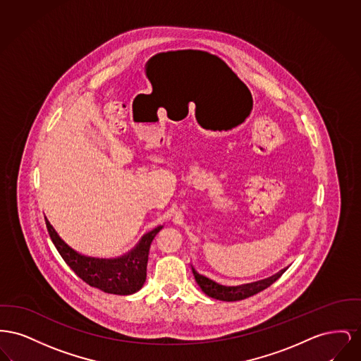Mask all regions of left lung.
Instances as JSON below:
<instances>
[{
	"instance_id": "1",
	"label": "left lung",
	"mask_w": 361,
	"mask_h": 361,
	"mask_svg": "<svg viewBox=\"0 0 361 361\" xmlns=\"http://www.w3.org/2000/svg\"><path fill=\"white\" fill-rule=\"evenodd\" d=\"M194 279L197 281V284L200 285V288L213 299L217 300H223V302H238V300H243L250 296H254L259 292H262L267 286L273 284L276 280H279L281 277V274L284 273V270H281L280 273L257 281V283H250V284L239 285V286H227V285H221L217 281H214L213 279H209L208 276H204L201 273H198L195 270L194 266H191Z\"/></svg>"
}]
</instances>
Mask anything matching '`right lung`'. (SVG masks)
<instances>
[{
	"label": "right lung",
	"instance_id": "obj_1",
	"mask_svg": "<svg viewBox=\"0 0 361 361\" xmlns=\"http://www.w3.org/2000/svg\"><path fill=\"white\" fill-rule=\"evenodd\" d=\"M49 235L58 252L71 269L87 284L113 295H132L140 290L147 280V265L149 248L156 233L163 228H154L145 233L133 250L119 258L88 257L69 246L44 219Z\"/></svg>",
	"mask_w": 361,
	"mask_h": 361
}]
</instances>
